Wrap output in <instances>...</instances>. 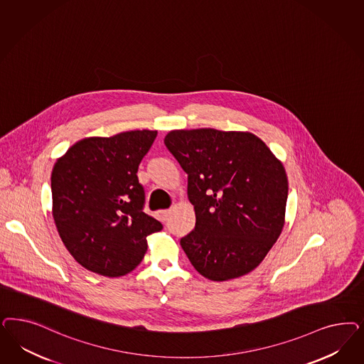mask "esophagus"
<instances>
[{
	"mask_svg": "<svg viewBox=\"0 0 364 364\" xmlns=\"http://www.w3.org/2000/svg\"><path fill=\"white\" fill-rule=\"evenodd\" d=\"M170 209H166V210H159L158 211V217H159V220L161 221H166L167 220V217H168V214H170Z\"/></svg>",
	"mask_w": 364,
	"mask_h": 364,
	"instance_id": "34e87169",
	"label": "esophagus"
}]
</instances>
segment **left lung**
<instances>
[{
  "label": "left lung",
  "mask_w": 364,
  "mask_h": 364,
  "mask_svg": "<svg viewBox=\"0 0 364 364\" xmlns=\"http://www.w3.org/2000/svg\"><path fill=\"white\" fill-rule=\"evenodd\" d=\"M164 144L188 174L196 228L181 247L191 265L213 282L256 269L285 223L282 162L247 131L173 129Z\"/></svg>",
  "instance_id": "8db88e82"
}]
</instances>
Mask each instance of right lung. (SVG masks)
<instances>
[{
  "label": "right lung",
  "instance_id": "right-lung-1",
  "mask_svg": "<svg viewBox=\"0 0 364 364\" xmlns=\"http://www.w3.org/2000/svg\"><path fill=\"white\" fill-rule=\"evenodd\" d=\"M156 131L135 129L76 141L50 176L52 215L60 238L85 269L119 277L146 255L147 235L162 223L143 211L138 167Z\"/></svg>",
  "mask_w": 364,
  "mask_h": 364
}]
</instances>
